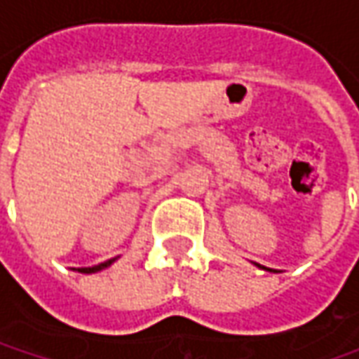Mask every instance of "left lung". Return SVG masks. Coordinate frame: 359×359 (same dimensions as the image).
I'll return each instance as SVG.
<instances>
[{"instance_id": "obj_1", "label": "left lung", "mask_w": 359, "mask_h": 359, "mask_svg": "<svg viewBox=\"0 0 359 359\" xmlns=\"http://www.w3.org/2000/svg\"><path fill=\"white\" fill-rule=\"evenodd\" d=\"M257 268H262V269H266V271H273V269H269V268H264V266H259V264H255Z\"/></svg>"}]
</instances>
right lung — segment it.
<instances>
[{
    "label": "right lung",
    "mask_w": 359,
    "mask_h": 359,
    "mask_svg": "<svg viewBox=\"0 0 359 359\" xmlns=\"http://www.w3.org/2000/svg\"><path fill=\"white\" fill-rule=\"evenodd\" d=\"M116 259H118V257H111V259H107V262H104V264H97V266H91V268H74V269L79 271V273H97V271H102V269L109 268Z\"/></svg>",
    "instance_id": "obj_1"
}]
</instances>
